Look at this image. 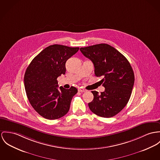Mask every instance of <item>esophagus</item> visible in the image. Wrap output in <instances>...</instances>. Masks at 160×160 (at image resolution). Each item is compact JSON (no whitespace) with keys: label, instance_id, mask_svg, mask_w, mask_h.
I'll return each mask as SVG.
<instances>
[{"label":"esophagus","instance_id":"1","mask_svg":"<svg viewBox=\"0 0 160 160\" xmlns=\"http://www.w3.org/2000/svg\"><path fill=\"white\" fill-rule=\"evenodd\" d=\"M78 92H85L87 91L86 89L83 88H78Z\"/></svg>","mask_w":160,"mask_h":160}]
</instances>
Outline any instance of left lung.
<instances>
[{"mask_svg": "<svg viewBox=\"0 0 160 160\" xmlns=\"http://www.w3.org/2000/svg\"><path fill=\"white\" fill-rule=\"evenodd\" d=\"M81 52L93 62L94 74L102 77L105 91H91L92 101L88 103L92 112L102 118H111L127 104L135 82L132 68L118 50L107 44L81 48Z\"/></svg>", "mask_w": 160, "mask_h": 160, "instance_id": "1", "label": "left lung"}]
</instances>
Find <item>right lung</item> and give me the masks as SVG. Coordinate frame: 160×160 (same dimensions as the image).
<instances>
[{"label":"right lung","mask_w":160,"mask_h":160,"mask_svg":"<svg viewBox=\"0 0 160 160\" xmlns=\"http://www.w3.org/2000/svg\"><path fill=\"white\" fill-rule=\"evenodd\" d=\"M79 49L53 44L42 50L27 67L24 85L31 105L42 117L57 119L68 113L77 89H58L57 78L66 72V62Z\"/></svg>","instance_id":"obj_1"}]
</instances>
